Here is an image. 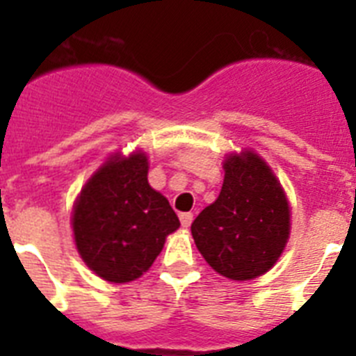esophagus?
Segmentation results:
<instances>
[{"mask_svg":"<svg viewBox=\"0 0 356 356\" xmlns=\"http://www.w3.org/2000/svg\"><path fill=\"white\" fill-rule=\"evenodd\" d=\"M193 213L191 212H184V213H180V221H181V226H184V228H188V226H191V222H193Z\"/></svg>","mask_w":356,"mask_h":356,"instance_id":"1","label":"esophagus"}]
</instances>
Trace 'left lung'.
Returning <instances> with one entry per match:
<instances>
[{
  "label": "left lung",
  "mask_w": 356,
  "mask_h": 356,
  "mask_svg": "<svg viewBox=\"0 0 356 356\" xmlns=\"http://www.w3.org/2000/svg\"><path fill=\"white\" fill-rule=\"evenodd\" d=\"M219 197L194 219L191 232L213 271L253 280L271 269L287 244L291 210L271 168L253 151L225 160Z\"/></svg>",
  "instance_id": "obj_1"
}]
</instances>
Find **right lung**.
<instances>
[{
	"label": "right lung",
	"instance_id": "add662e5",
	"mask_svg": "<svg viewBox=\"0 0 356 356\" xmlns=\"http://www.w3.org/2000/svg\"><path fill=\"white\" fill-rule=\"evenodd\" d=\"M180 221L169 201L147 184V156H110L92 175L72 210L83 262L99 278L127 284L155 262Z\"/></svg>",
	"mask_w": 356,
	"mask_h": 356
}]
</instances>
